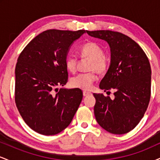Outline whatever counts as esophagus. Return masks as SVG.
I'll list each match as a JSON object with an SVG mask.
<instances>
[{
    "mask_svg": "<svg viewBox=\"0 0 160 160\" xmlns=\"http://www.w3.org/2000/svg\"><path fill=\"white\" fill-rule=\"evenodd\" d=\"M82 95H83V96H84V97H86V96H87V95H91V92H90L83 91V92H82Z\"/></svg>",
    "mask_w": 160,
    "mask_h": 160,
    "instance_id": "esophagus-1",
    "label": "esophagus"
}]
</instances>
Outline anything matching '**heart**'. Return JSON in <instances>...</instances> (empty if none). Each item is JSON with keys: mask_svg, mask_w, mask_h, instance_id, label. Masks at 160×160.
<instances>
[{"mask_svg": "<svg viewBox=\"0 0 160 160\" xmlns=\"http://www.w3.org/2000/svg\"><path fill=\"white\" fill-rule=\"evenodd\" d=\"M82 58H90L92 62L89 65V71H95L98 74H104L107 70L108 64L104 58V53L102 49L96 43L89 42L82 45L80 50ZM65 67L71 73H75L78 68V59L72 55H69L65 58ZM97 76L95 71L88 73H81L71 79V85L74 88L89 90L92 84L96 80Z\"/></svg>", "mask_w": 160, "mask_h": 160, "instance_id": "heart-1", "label": "heart"}]
</instances>
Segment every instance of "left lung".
<instances>
[{
    "label": "left lung",
    "mask_w": 160,
    "mask_h": 160,
    "mask_svg": "<svg viewBox=\"0 0 160 160\" xmlns=\"http://www.w3.org/2000/svg\"><path fill=\"white\" fill-rule=\"evenodd\" d=\"M86 33L105 40L111 48V64L99 87L107 92L113 89L114 99L102 93H93L96 100L95 119L108 132L126 134L139 123L149 104L151 87L149 60L140 46L122 33L109 30L86 31Z\"/></svg>",
    "instance_id": "8db88e82"
}]
</instances>
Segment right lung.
Masks as SVG:
<instances>
[{"label": "right lung", "instance_id": "obj_1", "mask_svg": "<svg viewBox=\"0 0 160 160\" xmlns=\"http://www.w3.org/2000/svg\"><path fill=\"white\" fill-rule=\"evenodd\" d=\"M84 33L85 30L45 31L20 53L15 69V102L25 123L36 132H61L78 111L82 91L63 87L58 90L57 86L67 83L65 58L72 43Z\"/></svg>", "mask_w": 160, "mask_h": 160}]
</instances>
